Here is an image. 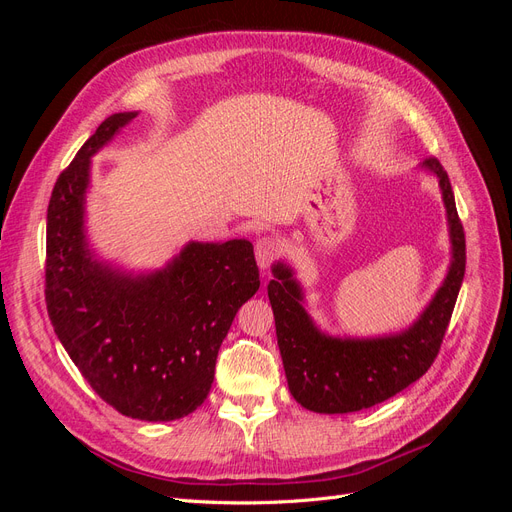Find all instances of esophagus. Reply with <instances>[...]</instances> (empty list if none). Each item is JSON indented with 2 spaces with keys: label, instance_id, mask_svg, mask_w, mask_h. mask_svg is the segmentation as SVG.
I'll return each mask as SVG.
<instances>
[{
  "label": "esophagus",
  "instance_id": "34e87169",
  "mask_svg": "<svg viewBox=\"0 0 512 512\" xmlns=\"http://www.w3.org/2000/svg\"><path fill=\"white\" fill-rule=\"evenodd\" d=\"M277 254H280V243H277V239L262 237L256 241V262L260 271H267Z\"/></svg>",
  "mask_w": 512,
  "mask_h": 512
}]
</instances>
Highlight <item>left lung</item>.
<instances>
[{"instance_id": "1", "label": "left lung", "mask_w": 512, "mask_h": 512, "mask_svg": "<svg viewBox=\"0 0 512 512\" xmlns=\"http://www.w3.org/2000/svg\"><path fill=\"white\" fill-rule=\"evenodd\" d=\"M423 168L440 183L453 258L442 286L406 331L361 339L322 333L305 312L303 290L292 269L284 262H275L271 269L267 292L277 346L288 389L307 410L346 414L382 404L421 378L440 352L466 273V235L446 170L436 158H427Z\"/></svg>"}]
</instances>
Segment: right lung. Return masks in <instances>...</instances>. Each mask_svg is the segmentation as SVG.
Segmentation results:
<instances>
[{
  "label": "right lung",
  "instance_id": "add662e5",
  "mask_svg": "<svg viewBox=\"0 0 512 512\" xmlns=\"http://www.w3.org/2000/svg\"><path fill=\"white\" fill-rule=\"evenodd\" d=\"M136 113H115L59 175L46 213V309L61 346L108 406L175 421L209 395L215 359L258 286L245 239L190 241L160 271L132 275L98 260L85 237L91 156Z\"/></svg>",
  "mask_w": 512,
  "mask_h": 512
}]
</instances>
